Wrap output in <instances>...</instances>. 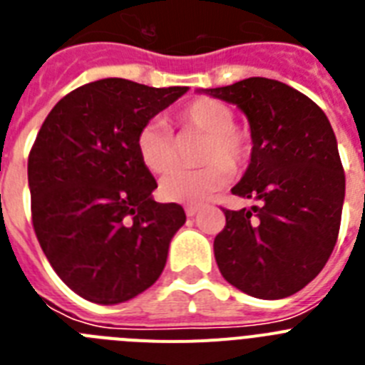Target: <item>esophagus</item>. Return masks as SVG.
<instances>
[{
    "label": "esophagus",
    "instance_id": "1",
    "mask_svg": "<svg viewBox=\"0 0 365 365\" xmlns=\"http://www.w3.org/2000/svg\"><path fill=\"white\" fill-rule=\"evenodd\" d=\"M199 210H201V208H199V206H192V205L186 206V208H185V212H186V215H188V217H193V215L197 214Z\"/></svg>",
    "mask_w": 365,
    "mask_h": 365
}]
</instances>
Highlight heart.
<instances>
[{
	"mask_svg": "<svg viewBox=\"0 0 365 365\" xmlns=\"http://www.w3.org/2000/svg\"><path fill=\"white\" fill-rule=\"evenodd\" d=\"M234 111L215 98H195L170 115V124L182 135H201L197 159L201 168L177 170L160 182L166 201L199 205L228 182L230 173L247 166L252 155V135L234 124ZM137 153L155 175L168 173L177 163V146L172 133L160 122L144 124L137 133Z\"/></svg>",
	"mask_w": 365,
	"mask_h": 365,
	"instance_id": "b5f03b06",
	"label": "heart"
}]
</instances>
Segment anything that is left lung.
<instances>
[{
    "label": "left lung",
    "mask_w": 365,
    "mask_h": 365,
    "mask_svg": "<svg viewBox=\"0 0 365 365\" xmlns=\"http://www.w3.org/2000/svg\"><path fill=\"white\" fill-rule=\"evenodd\" d=\"M202 91L237 106L254 143L232 193L257 205L222 210L219 270L245 294L287 298L320 274L338 240L346 175L333 128L309 96L278 80L254 76Z\"/></svg>",
    "instance_id": "left-lung-1"
}]
</instances>
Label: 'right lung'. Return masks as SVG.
Wrapping results in <instances>:
<instances>
[{
    "label": "right lung",
    "instance_id": "right-lung-1",
    "mask_svg": "<svg viewBox=\"0 0 365 365\" xmlns=\"http://www.w3.org/2000/svg\"><path fill=\"white\" fill-rule=\"evenodd\" d=\"M188 87L124 78L86 83L63 96L29 153L32 227L54 272L83 299L115 305L150 289L182 206L157 202L137 133Z\"/></svg>",
    "mask_w": 365,
    "mask_h": 365
}]
</instances>
